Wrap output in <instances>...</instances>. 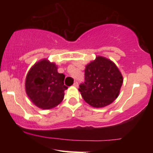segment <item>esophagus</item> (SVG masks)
<instances>
[{
  "instance_id": "1",
  "label": "esophagus",
  "mask_w": 153,
  "mask_h": 153,
  "mask_svg": "<svg viewBox=\"0 0 153 153\" xmlns=\"http://www.w3.org/2000/svg\"><path fill=\"white\" fill-rule=\"evenodd\" d=\"M73 85H74L75 87L78 88V82H77V81H75V82H74V84H73Z\"/></svg>"
}]
</instances>
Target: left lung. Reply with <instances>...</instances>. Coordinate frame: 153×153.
I'll list each match as a JSON object with an SVG mask.
<instances>
[{"label": "left lung", "mask_w": 153, "mask_h": 153, "mask_svg": "<svg viewBox=\"0 0 153 153\" xmlns=\"http://www.w3.org/2000/svg\"><path fill=\"white\" fill-rule=\"evenodd\" d=\"M122 83V75L114 63L98 56L85 67V82L78 90L85 102L95 108H102L118 97Z\"/></svg>", "instance_id": "obj_1"}]
</instances>
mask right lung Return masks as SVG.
I'll use <instances>...</instances> for the list:
<instances>
[{"label":"right lung","instance_id":"obj_1","mask_svg":"<svg viewBox=\"0 0 153 153\" xmlns=\"http://www.w3.org/2000/svg\"><path fill=\"white\" fill-rule=\"evenodd\" d=\"M65 75L57 72L55 63L46 59L35 63L26 78V92L32 103L42 109H51L61 103L64 91Z\"/></svg>","mask_w":153,"mask_h":153}]
</instances>
